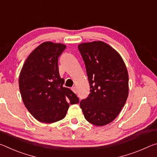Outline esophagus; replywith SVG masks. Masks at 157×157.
Instances as JSON below:
<instances>
[{
	"instance_id": "34e87169",
	"label": "esophagus",
	"mask_w": 157,
	"mask_h": 157,
	"mask_svg": "<svg viewBox=\"0 0 157 157\" xmlns=\"http://www.w3.org/2000/svg\"><path fill=\"white\" fill-rule=\"evenodd\" d=\"M71 90H72V91L74 92V93H77V89H76V87L75 86H73V87H72V88H71Z\"/></svg>"
}]
</instances>
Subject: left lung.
I'll return each instance as SVG.
<instances>
[{"label": "left lung", "mask_w": 157, "mask_h": 157, "mask_svg": "<svg viewBox=\"0 0 157 157\" xmlns=\"http://www.w3.org/2000/svg\"><path fill=\"white\" fill-rule=\"evenodd\" d=\"M90 84L88 98L79 105L86 120L104 126L115 119L129 94V76L120 54L109 45L98 41L78 45Z\"/></svg>", "instance_id": "obj_1"}]
</instances>
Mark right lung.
I'll use <instances>...</instances> for the list:
<instances>
[{
	"label": "right lung",
	"instance_id": "right-lung-1",
	"mask_svg": "<svg viewBox=\"0 0 157 157\" xmlns=\"http://www.w3.org/2000/svg\"><path fill=\"white\" fill-rule=\"evenodd\" d=\"M66 46L46 41L36 47L21 69L19 89L23 103L37 121L52 123L64 118L69 105L79 99L70 89L63 87L58 58Z\"/></svg>",
	"mask_w": 157,
	"mask_h": 157
}]
</instances>
